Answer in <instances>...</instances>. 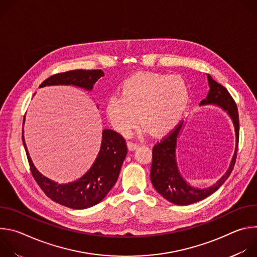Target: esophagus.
<instances>
[{
    "instance_id": "obj_1",
    "label": "esophagus",
    "mask_w": 257,
    "mask_h": 257,
    "mask_svg": "<svg viewBox=\"0 0 257 257\" xmlns=\"http://www.w3.org/2000/svg\"><path fill=\"white\" fill-rule=\"evenodd\" d=\"M127 145H128V149H129L130 151H134V150H136V149L138 148V146H139L138 143L132 142V141H128V142H127Z\"/></svg>"
}]
</instances>
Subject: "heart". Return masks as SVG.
Returning <instances> with one entry per match:
<instances>
[{
  "instance_id": "obj_1",
  "label": "heart",
  "mask_w": 257,
  "mask_h": 257,
  "mask_svg": "<svg viewBox=\"0 0 257 257\" xmlns=\"http://www.w3.org/2000/svg\"><path fill=\"white\" fill-rule=\"evenodd\" d=\"M188 101V86L180 76L141 72L123 82L120 95L108 97L105 113L109 123L123 135L132 132L139 118L145 130L158 136L179 123Z\"/></svg>"
}]
</instances>
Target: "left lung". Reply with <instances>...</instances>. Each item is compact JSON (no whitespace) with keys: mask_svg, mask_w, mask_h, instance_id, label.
I'll use <instances>...</instances> for the list:
<instances>
[{"mask_svg":"<svg viewBox=\"0 0 257 257\" xmlns=\"http://www.w3.org/2000/svg\"><path fill=\"white\" fill-rule=\"evenodd\" d=\"M209 92L206 98L200 101V104H216L219 105L233 120L236 132V149L232 162L226 174L219 179L214 185L198 189L190 186L185 182L178 171L176 164V144L177 138L181 131L183 122H180L169 134L158 141L153 148V163L151 170V178L156 190L167 200L178 205H187L200 201L221 187L232 173L238 151L239 142V115L235 100L226 87L214 81L210 75H207Z\"/></svg>","mask_w":257,"mask_h":257,"instance_id":"obj_1","label":"left lung"}]
</instances>
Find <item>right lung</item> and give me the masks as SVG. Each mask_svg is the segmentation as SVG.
Masks as SVG:
<instances>
[{
	"label": "right lung",
	"instance_id": "1",
	"mask_svg": "<svg viewBox=\"0 0 257 257\" xmlns=\"http://www.w3.org/2000/svg\"><path fill=\"white\" fill-rule=\"evenodd\" d=\"M103 75L101 70H71L52 75L40 87L72 84L91 90L93 84ZM22 141L30 172L41 189L55 202L75 209L93 206L105 197L116 184L127 155V145L123 136L114 130L104 129L100 151L90 170L79 180L62 185L46 178L36 170L29 157L23 135Z\"/></svg>",
	"mask_w": 257,
	"mask_h": 257
}]
</instances>
